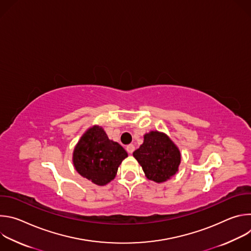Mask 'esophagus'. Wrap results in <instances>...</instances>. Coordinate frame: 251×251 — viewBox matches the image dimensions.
I'll return each mask as SVG.
<instances>
[{
    "mask_svg": "<svg viewBox=\"0 0 251 251\" xmlns=\"http://www.w3.org/2000/svg\"><path fill=\"white\" fill-rule=\"evenodd\" d=\"M126 151L129 153V154H132L134 151H135V146L133 144H130L126 147Z\"/></svg>",
    "mask_w": 251,
    "mask_h": 251,
    "instance_id": "1",
    "label": "esophagus"
}]
</instances>
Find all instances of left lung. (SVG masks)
Returning a JSON list of instances; mask_svg holds the SVG:
<instances>
[{
    "label": "left lung",
    "mask_w": 251,
    "mask_h": 251,
    "mask_svg": "<svg viewBox=\"0 0 251 251\" xmlns=\"http://www.w3.org/2000/svg\"><path fill=\"white\" fill-rule=\"evenodd\" d=\"M133 156L142 166L149 180L157 183L167 181L176 172L181 162V154L171 139L158 131L144 136V143Z\"/></svg>",
    "instance_id": "obj_1"
}]
</instances>
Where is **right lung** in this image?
I'll use <instances>...</instances> for the list:
<instances>
[{"label": "right lung", "mask_w": 251, "mask_h": 251, "mask_svg": "<svg viewBox=\"0 0 251 251\" xmlns=\"http://www.w3.org/2000/svg\"><path fill=\"white\" fill-rule=\"evenodd\" d=\"M127 156L121 145L109 140L101 127L94 126L77 143L74 164L82 176L104 186L115 177L119 165Z\"/></svg>", "instance_id": "obj_1"}]
</instances>
